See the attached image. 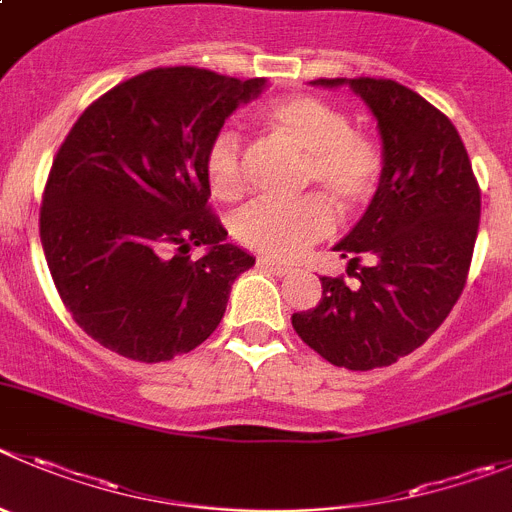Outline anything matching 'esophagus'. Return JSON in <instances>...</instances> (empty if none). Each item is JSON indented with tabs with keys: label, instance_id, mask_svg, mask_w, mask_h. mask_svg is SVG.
<instances>
[{
	"label": "esophagus",
	"instance_id": "34e87169",
	"mask_svg": "<svg viewBox=\"0 0 512 512\" xmlns=\"http://www.w3.org/2000/svg\"><path fill=\"white\" fill-rule=\"evenodd\" d=\"M259 264L264 266V269L274 271V274H279V276H284V274H292V271H294V266L284 264V261H276V259H271V256H261V259H259Z\"/></svg>",
	"mask_w": 512,
	"mask_h": 512
}]
</instances>
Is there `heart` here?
<instances>
[{
	"label": "heart",
	"mask_w": 512,
	"mask_h": 512,
	"mask_svg": "<svg viewBox=\"0 0 512 512\" xmlns=\"http://www.w3.org/2000/svg\"><path fill=\"white\" fill-rule=\"evenodd\" d=\"M261 121L279 142L304 154L302 187H320L345 213L365 208L383 180V149L378 139L353 129L342 109L317 96L274 98L261 109ZM205 180L220 200H238L248 190L243 147L233 131H220L205 154ZM332 208L322 195L297 200H256L233 218L243 246L276 259H297L314 241L332 231Z\"/></svg>",
	"instance_id": "heart-1"
}]
</instances>
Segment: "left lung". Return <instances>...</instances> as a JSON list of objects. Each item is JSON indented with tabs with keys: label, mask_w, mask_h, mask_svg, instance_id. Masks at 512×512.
I'll return each instance as SVG.
<instances>
[{
	"label": "left lung",
	"mask_w": 512,
	"mask_h": 512,
	"mask_svg": "<svg viewBox=\"0 0 512 512\" xmlns=\"http://www.w3.org/2000/svg\"><path fill=\"white\" fill-rule=\"evenodd\" d=\"M348 83L378 119L383 180L335 246L350 256L358 287L322 276V299L294 312L292 327L327 363L373 370L414 353L457 304L480 228V185L454 124L426 98L388 78ZM363 255L374 264L360 265Z\"/></svg>",
	"instance_id": "obj_1"
}]
</instances>
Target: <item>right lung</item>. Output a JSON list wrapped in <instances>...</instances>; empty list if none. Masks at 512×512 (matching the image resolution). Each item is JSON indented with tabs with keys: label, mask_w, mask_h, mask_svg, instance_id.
Here are the masks:
<instances>
[{
	"label": "right lung",
	"mask_w": 512,
	"mask_h": 512,
	"mask_svg": "<svg viewBox=\"0 0 512 512\" xmlns=\"http://www.w3.org/2000/svg\"><path fill=\"white\" fill-rule=\"evenodd\" d=\"M264 78L152 68L88 106L50 167L40 241L65 309L98 345L139 363L190 353L223 320L253 256L225 243L205 154ZM192 245H208L200 260Z\"/></svg>",
	"instance_id": "add662e5"
}]
</instances>
